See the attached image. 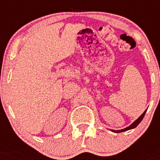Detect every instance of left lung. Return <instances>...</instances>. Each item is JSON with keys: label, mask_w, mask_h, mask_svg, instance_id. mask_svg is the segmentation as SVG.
Instances as JSON below:
<instances>
[{"label": "left lung", "mask_w": 160, "mask_h": 160, "mask_svg": "<svg viewBox=\"0 0 160 160\" xmlns=\"http://www.w3.org/2000/svg\"><path fill=\"white\" fill-rule=\"evenodd\" d=\"M146 111H147V109H146V110L144 112H143L142 114L141 115H140L139 117L138 118V119H136V120H135V122H133V123L131 124L129 126L127 127V128H123V129H121V130H112V129H111V132H115V133H119V132H125V131H128V130H130V129H133V128H136V127L138 126V124H139L140 122H142V119H143V118H144L145 114H146Z\"/></svg>", "instance_id": "left-lung-1"}]
</instances>
